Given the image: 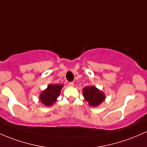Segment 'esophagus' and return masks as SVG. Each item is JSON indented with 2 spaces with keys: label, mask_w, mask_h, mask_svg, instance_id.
<instances>
[{
  "label": "esophagus",
  "mask_w": 147,
  "mask_h": 147,
  "mask_svg": "<svg viewBox=\"0 0 147 147\" xmlns=\"http://www.w3.org/2000/svg\"><path fill=\"white\" fill-rule=\"evenodd\" d=\"M68 85L69 86H75V83H74V82H69Z\"/></svg>",
  "instance_id": "esophagus-1"
}]
</instances>
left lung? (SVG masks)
Returning a JSON list of instances; mask_svg holds the SVG:
<instances>
[{
	"label": "left lung",
	"instance_id": "left-lung-1",
	"mask_svg": "<svg viewBox=\"0 0 147 147\" xmlns=\"http://www.w3.org/2000/svg\"><path fill=\"white\" fill-rule=\"evenodd\" d=\"M83 96L88 104L93 107L101 105L106 99L104 93L95 86H86L83 89Z\"/></svg>",
	"mask_w": 147,
	"mask_h": 147
}]
</instances>
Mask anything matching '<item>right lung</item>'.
I'll return each mask as SVG.
<instances>
[{
  "mask_svg": "<svg viewBox=\"0 0 147 147\" xmlns=\"http://www.w3.org/2000/svg\"><path fill=\"white\" fill-rule=\"evenodd\" d=\"M63 84H50L39 95V101L46 106H51L59 96Z\"/></svg>",
  "mask_w": 147,
  "mask_h": 147,
  "instance_id": "add662e5",
  "label": "right lung"
}]
</instances>
